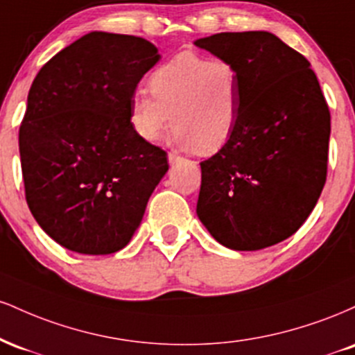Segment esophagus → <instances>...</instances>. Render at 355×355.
<instances>
[{"mask_svg": "<svg viewBox=\"0 0 355 355\" xmlns=\"http://www.w3.org/2000/svg\"><path fill=\"white\" fill-rule=\"evenodd\" d=\"M180 160H182L180 155H177V153H173V152L168 153V162H170V165H175V164H177V162H180Z\"/></svg>", "mask_w": 355, "mask_h": 355, "instance_id": "1", "label": "esophagus"}]
</instances>
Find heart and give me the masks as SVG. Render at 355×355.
<instances>
[{
  "label": "heart",
  "mask_w": 355,
  "mask_h": 355,
  "mask_svg": "<svg viewBox=\"0 0 355 355\" xmlns=\"http://www.w3.org/2000/svg\"><path fill=\"white\" fill-rule=\"evenodd\" d=\"M148 95L130 101V125L146 144L160 140L172 121V141L182 150L211 153L222 148L239 125L240 75L225 58L180 53L155 68Z\"/></svg>",
  "instance_id": "obj_1"
}]
</instances>
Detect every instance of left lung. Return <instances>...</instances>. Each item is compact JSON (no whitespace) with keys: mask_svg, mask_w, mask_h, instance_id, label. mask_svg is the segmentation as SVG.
<instances>
[{"mask_svg":"<svg viewBox=\"0 0 355 355\" xmlns=\"http://www.w3.org/2000/svg\"><path fill=\"white\" fill-rule=\"evenodd\" d=\"M240 75L239 125L203 160L197 215L234 250H262L302 227L327 178L331 112L311 63L268 31L195 42Z\"/></svg>","mask_w":355,"mask_h":355,"instance_id":"left-lung-1","label":"left lung"}]
</instances>
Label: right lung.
Instances as JSON below:
<instances>
[{
  "label": "right lung",
  "mask_w": 355,
  "mask_h": 355,
  "mask_svg": "<svg viewBox=\"0 0 355 355\" xmlns=\"http://www.w3.org/2000/svg\"><path fill=\"white\" fill-rule=\"evenodd\" d=\"M160 55L132 35L93 31L44 63L19 126L24 197L68 250H121L168 170L166 152L130 125L138 81Z\"/></svg>",
  "instance_id": "right-lung-1"
}]
</instances>
